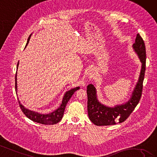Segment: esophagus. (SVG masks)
Returning a JSON list of instances; mask_svg holds the SVG:
<instances>
[{
  "label": "esophagus",
  "mask_w": 157,
  "mask_h": 157,
  "mask_svg": "<svg viewBox=\"0 0 157 157\" xmlns=\"http://www.w3.org/2000/svg\"><path fill=\"white\" fill-rule=\"evenodd\" d=\"M90 75H92V74H90Z\"/></svg>",
  "instance_id": "esophagus-1"
}]
</instances>
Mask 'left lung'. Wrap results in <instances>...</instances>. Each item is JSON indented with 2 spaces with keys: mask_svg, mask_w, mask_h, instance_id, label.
Wrapping results in <instances>:
<instances>
[{
  "mask_svg": "<svg viewBox=\"0 0 157 157\" xmlns=\"http://www.w3.org/2000/svg\"><path fill=\"white\" fill-rule=\"evenodd\" d=\"M132 47L141 63V69L138 81L128 101L116 105L114 107L107 106L98 101L94 86L90 84L87 86L88 114L89 119L96 125H111L116 124L117 122H124L132 113L141 99L145 73L146 51L145 43L139 33Z\"/></svg>",
  "mask_w": 157,
  "mask_h": 157,
  "instance_id": "obj_1",
  "label": "left lung"
}]
</instances>
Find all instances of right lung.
<instances>
[{
	"label": "right lung",
	"mask_w": 157,
	"mask_h": 157,
	"mask_svg": "<svg viewBox=\"0 0 157 157\" xmlns=\"http://www.w3.org/2000/svg\"><path fill=\"white\" fill-rule=\"evenodd\" d=\"M31 36L32 34L28 37L27 44L26 45L25 48H26V46L29 43V41L30 40ZM18 65H19V63H18V65H17V71H18ZM15 88H16V92L17 93V71H16V77H15ZM79 88L80 87L78 86V87H75L74 88H72L71 90L67 91L65 93L64 96H63L62 102L60 105V106H59L57 109L55 110V111H53V112L43 114V113H38L37 112H33L32 110H29L26 108H25L22 104H21L19 99L18 98L20 107L21 109L22 110L23 113L26 115V116L28 117L29 120H32L33 121H35L37 123H39V124H44V125H54L56 124H57L58 122H59L61 120L67 102H68L69 100H70L72 96L73 95L74 93L77 90H78Z\"/></svg>",
	"instance_id": "1"
}]
</instances>
